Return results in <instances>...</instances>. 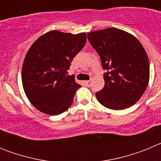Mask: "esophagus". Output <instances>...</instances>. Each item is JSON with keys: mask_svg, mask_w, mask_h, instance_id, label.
<instances>
[{"mask_svg": "<svg viewBox=\"0 0 161 161\" xmlns=\"http://www.w3.org/2000/svg\"><path fill=\"white\" fill-rule=\"evenodd\" d=\"M85 85H87L88 87H89V86H91V85H92V81L91 80H86V81H85Z\"/></svg>", "mask_w": 161, "mask_h": 161, "instance_id": "1", "label": "esophagus"}]
</instances>
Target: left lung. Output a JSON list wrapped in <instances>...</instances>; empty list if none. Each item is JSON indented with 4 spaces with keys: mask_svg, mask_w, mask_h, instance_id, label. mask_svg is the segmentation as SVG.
<instances>
[{
    "mask_svg": "<svg viewBox=\"0 0 161 161\" xmlns=\"http://www.w3.org/2000/svg\"><path fill=\"white\" fill-rule=\"evenodd\" d=\"M88 39L100 55L105 85L96 97L105 107L123 109L140 99L150 77L146 51L136 37L118 28L87 34Z\"/></svg>",
    "mask_w": 161,
    "mask_h": 161,
    "instance_id": "8db88e82",
    "label": "left lung"
}]
</instances>
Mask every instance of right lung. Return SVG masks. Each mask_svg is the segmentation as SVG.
Instances as JSON below:
<instances>
[{"label":"right lung","mask_w":161,"mask_h":161,"mask_svg":"<svg viewBox=\"0 0 161 161\" xmlns=\"http://www.w3.org/2000/svg\"><path fill=\"white\" fill-rule=\"evenodd\" d=\"M85 43V33L51 31L31 45L22 65V80L25 95L38 110L57 115L70 107L80 85L73 75H67L68 69Z\"/></svg>","instance_id":"1"}]
</instances>
